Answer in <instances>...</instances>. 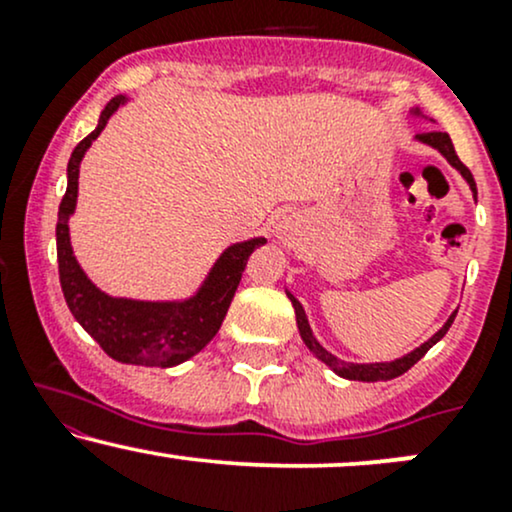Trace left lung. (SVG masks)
<instances>
[{
    "instance_id": "obj_1",
    "label": "left lung",
    "mask_w": 512,
    "mask_h": 512,
    "mask_svg": "<svg viewBox=\"0 0 512 512\" xmlns=\"http://www.w3.org/2000/svg\"><path fill=\"white\" fill-rule=\"evenodd\" d=\"M419 139H421V142L436 146L440 154H443L452 163V166L460 170V173L464 175V180L469 182V187H472V190L477 192V182H474L472 170L464 166V163L460 161V156L455 154V146H452V139L448 137V132H440V129H426V132L419 134ZM289 298H291V303H293V310H296V322H298V330H301V337H303L305 346H308V349L313 351V354L320 358V361H325L327 366L334 370V373H339V375H342V378H349V380H363V383H378V380H392V378H397V375L407 373V370L414 366L416 361H421V358L426 356V351L431 349V346L436 344L438 339L445 337V332L450 330L452 320H455V315H452L450 320L443 325V330L436 334V337H431L426 344H421L419 349L411 351V354H407L404 358H397V361H390V363H368V366H356V363L339 361L337 356H332L330 351H325L320 344H317V339L313 337V332H310L308 320H305V313H303L301 303H298L293 296H289Z\"/></svg>"
}]
</instances>
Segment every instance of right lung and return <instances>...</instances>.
<instances>
[{
    "label": "right lung",
    "instance_id": "right-lung-1",
    "mask_svg": "<svg viewBox=\"0 0 512 512\" xmlns=\"http://www.w3.org/2000/svg\"><path fill=\"white\" fill-rule=\"evenodd\" d=\"M125 101L117 96L103 108L98 127L81 139L72 151L67 166V192L57 214V264H60V284L64 301L79 325L101 344L110 358L134 366H178L202 351L214 334L219 332L223 317L228 313L240 284L252 250L267 243L264 238H252L231 245L214 264L202 291L185 303H139L125 298H110L98 291L81 267L69 245V216L76 207L79 190V163L93 139L103 132L105 122Z\"/></svg>",
    "mask_w": 512,
    "mask_h": 512
}]
</instances>
